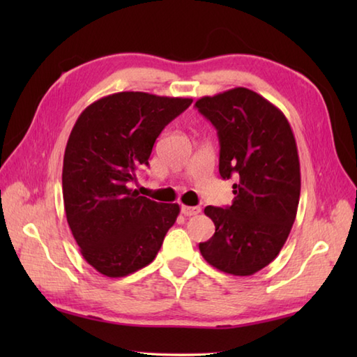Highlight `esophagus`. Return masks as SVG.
Masks as SVG:
<instances>
[{
  "instance_id": "34e87169",
  "label": "esophagus",
  "mask_w": 357,
  "mask_h": 357,
  "mask_svg": "<svg viewBox=\"0 0 357 357\" xmlns=\"http://www.w3.org/2000/svg\"><path fill=\"white\" fill-rule=\"evenodd\" d=\"M181 211H183L184 216H196L201 211L199 207H188V206H183L181 207Z\"/></svg>"
}]
</instances>
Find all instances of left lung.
Instances as JSON below:
<instances>
[{"instance_id": "obj_1", "label": "left lung", "mask_w": 357, "mask_h": 357, "mask_svg": "<svg viewBox=\"0 0 357 357\" xmlns=\"http://www.w3.org/2000/svg\"><path fill=\"white\" fill-rule=\"evenodd\" d=\"M195 107L218 130L221 176L239 178L230 207L204 210L216 230L199 244L201 255L229 275H255L279 255L298 213L301 167L293 130L276 105L245 87L202 96Z\"/></svg>"}]
</instances>
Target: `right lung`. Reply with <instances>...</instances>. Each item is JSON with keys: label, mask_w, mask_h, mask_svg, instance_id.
I'll use <instances>...</instances> for the list:
<instances>
[{"label": "right lung", "mask_w": 357, "mask_h": 357, "mask_svg": "<svg viewBox=\"0 0 357 357\" xmlns=\"http://www.w3.org/2000/svg\"><path fill=\"white\" fill-rule=\"evenodd\" d=\"M193 102L119 92L90 104L75 123L63 162L66 218L81 255L107 278H123L155 259L179 215L132 190L164 127Z\"/></svg>", "instance_id": "add662e5"}]
</instances>
